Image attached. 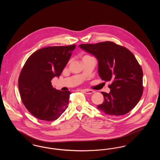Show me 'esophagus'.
Here are the masks:
<instances>
[{"label": "esophagus", "mask_w": 160, "mask_h": 160, "mask_svg": "<svg viewBox=\"0 0 160 160\" xmlns=\"http://www.w3.org/2000/svg\"><path fill=\"white\" fill-rule=\"evenodd\" d=\"M84 92L86 94H92V93H93L95 92L93 91H92V90H89V89H86V90H84Z\"/></svg>", "instance_id": "esophagus-1"}]
</instances>
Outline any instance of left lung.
I'll return each instance as SVG.
<instances>
[{
	"instance_id": "8db88e82",
	"label": "left lung",
	"mask_w": 160,
	"mask_h": 160,
	"mask_svg": "<svg viewBox=\"0 0 160 160\" xmlns=\"http://www.w3.org/2000/svg\"><path fill=\"white\" fill-rule=\"evenodd\" d=\"M98 61L101 78L110 81V92H102L104 101L97 107L112 116L127 114L136 106L143 92V71L128 48L112 41L79 45Z\"/></svg>"
}]
</instances>
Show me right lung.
Masks as SVG:
<instances>
[{"mask_svg": "<svg viewBox=\"0 0 160 160\" xmlns=\"http://www.w3.org/2000/svg\"><path fill=\"white\" fill-rule=\"evenodd\" d=\"M76 46L41 48L32 54L23 66L18 77L20 97L27 110L40 120H56L68 107L71 92L56 90L51 81L61 76Z\"/></svg>", "mask_w": 160, "mask_h": 160, "instance_id": "obj_1", "label": "right lung"}]
</instances>
